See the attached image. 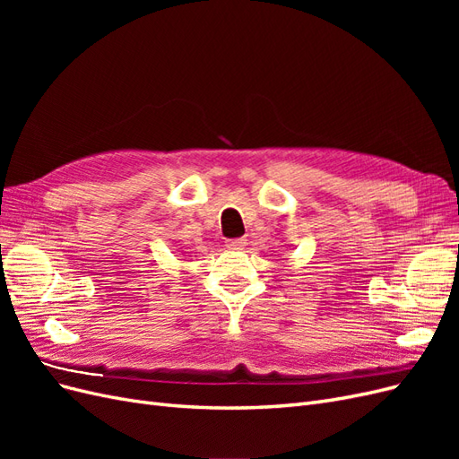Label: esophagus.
Here are the masks:
<instances>
[{
  "mask_svg": "<svg viewBox=\"0 0 459 459\" xmlns=\"http://www.w3.org/2000/svg\"><path fill=\"white\" fill-rule=\"evenodd\" d=\"M228 248H233V251H238V248H243L247 245L245 238H235V239H228Z\"/></svg>",
  "mask_w": 459,
  "mask_h": 459,
  "instance_id": "obj_1",
  "label": "esophagus"
}]
</instances>
